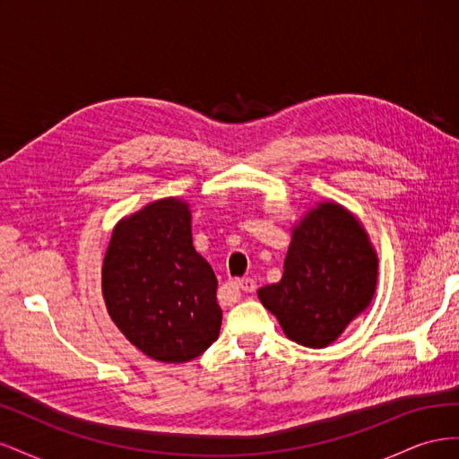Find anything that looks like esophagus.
I'll return each mask as SVG.
<instances>
[{
    "mask_svg": "<svg viewBox=\"0 0 459 459\" xmlns=\"http://www.w3.org/2000/svg\"><path fill=\"white\" fill-rule=\"evenodd\" d=\"M235 285H238L241 290H245V293H255L256 290V281L251 280V277H243V280L235 281Z\"/></svg>",
    "mask_w": 459,
    "mask_h": 459,
    "instance_id": "obj_1",
    "label": "esophagus"
}]
</instances>
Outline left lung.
Returning <instances> with one entry per match:
<instances>
[{"label": "left lung", "mask_w": 459, "mask_h": 459, "mask_svg": "<svg viewBox=\"0 0 459 459\" xmlns=\"http://www.w3.org/2000/svg\"><path fill=\"white\" fill-rule=\"evenodd\" d=\"M377 262L356 216L319 203L293 228L281 281L258 289V299L290 341L325 349L369 307Z\"/></svg>", "instance_id": "obj_1"}]
</instances>
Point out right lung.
I'll use <instances>...</instances> for the list:
<instances>
[{"label": "right lung", "instance_id": "obj_1", "mask_svg": "<svg viewBox=\"0 0 459 459\" xmlns=\"http://www.w3.org/2000/svg\"><path fill=\"white\" fill-rule=\"evenodd\" d=\"M101 285L122 335L157 362H189L218 339V280L193 247L191 211L182 199L149 203L118 221Z\"/></svg>", "mask_w": 459, "mask_h": 459}]
</instances>
